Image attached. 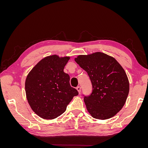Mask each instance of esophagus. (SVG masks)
I'll return each mask as SVG.
<instances>
[{"label":"esophagus","mask_w":148,"mask_h":148,"mask_svg":"<svg viewBox=\"0 0 148 148\" xmlns=\"http://www.w3.org/2000/svg\"><path fill=\"white\" fill-rule=\"evenodd\" d=\"M77 91H78L79 94H80V92H81V87H80V86H77Z\"/></svg>","instance_id":"obj_1"}]
</instances>
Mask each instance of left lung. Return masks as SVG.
<instances>
[{
    "instance_id": "obj_1",
    "label": "left lung",
    "mask_w": 148,
    "mask_h": 148,
    "mask_svg": "<svg viewBox=\"0 0 148 148\" xmlns=\"http://www.w3.org/2000/svg\"><path fill=\"white\" fill-rule=\"evenodd\" d=\"M75 60L92 83V93L84 97L88 112L99 120L114 117L122 109L129 93L128 79L122 66L114 57L100 52L79 55Z\"/></svg>"
}]
</instances>
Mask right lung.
<instances>
[{"label":"right lung","mask_w":148,"mask_h":148,"mask_svg":"<svg viewBox=\"0 0 148 148\" xmlns=\"http://www.w3.org/2000/svg\"><path fill=\"white\" fill-rule=\"evenodd\" d=\"M70 57H46L31 70L25 81L26 98L40 117L51 120L63 114L73 97L78 95L64 71Z\"/></svg>","instance_id":"obj_1"}]
</instances>
